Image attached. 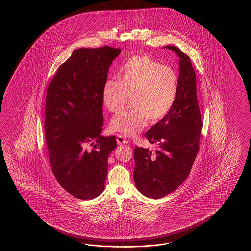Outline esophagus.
I'll use <instances>...</instances> for the list:
<instances>
[{
    "label": "esophagus",
    "instance_id": "34e87169",
    "mask_svg": "<svg viewBox=\"0 0 251 251\" xmlns=\"http://www.w3.org/2000/svg\"><path fill=\"white\" fill-rule=\"evenodd\" d=\"M117 143L119 145H124V144H127L128 141L121 134H117Z\"/></svg>",
    "mask_w": 251,
    "mask_h": 251
}]
</instances>
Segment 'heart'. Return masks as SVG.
I'll use <instances>...</instances> for the list:
<instances>
[{
    "mask_svg": "<svg viewBox=\"0 0 251 251\" xmlns=\"http://www.w3.org/2000/svg\"><path fill=\"white\" fill-rule=\"evenodd\" d=\"M119 81L103 84L101 99L114 112L127 101L131 107L120 110L110 121V128L126 136H134L152 123L162 121L171 111L178 96L179 81L174 69L147 55H134L118 69Z\"/></svg>",
    "mask_w": 251,
    "mask_h": 251,
    "instance_id": "1",
    "label": "heart"
}]
</instances>
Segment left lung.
<instances>
[{"instance_id": "left-lung-1", "label": "left lung", "mask_w": 251, "mask_h": 251, "mask_svg": "<svg viewBox=\"0 0 251 251\" xmlns=\"http://www.w3.org/2000/svg\"><path fill=\"white\" fill-rule=\"evenodd\" d=\"M179 58V90L175 105L166 118L149 129L145 137L157 145L154 151L134 149L133 179L138 190L153 199L176 190L190 174L199 152L202 121L199 108L196 76L190 57L179 48L166 46Z\"/></svg>"}]
</instances>
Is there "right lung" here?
Here are the masks:
<instances>
[{
	"label": "right lung",
	"mask_w": 251,
	"mask_h": 251,
	"mask_svg": "<svg viewBox=\"0 0 251 251\" xmlns=\"http://www.w3.org/2000/svg\"><path fill=\"white\" fill-rule=\"evenodd\" d=\"M120 49L81 48L58 68L47 89L45 137L56 180L73 196L88 200L105 189L115 136H101V93ZM95 140L94 143L92 141ZM92 143V149L85 146Z\"/></svg>",
	"instance_id": "1"
}]
</instances>
